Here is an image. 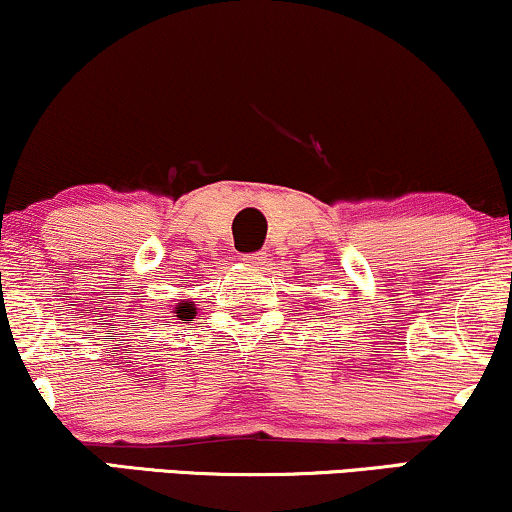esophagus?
Returning <instances> with one entry per match:
<instances>
[{
	"instance_id": "1",
	"label": "esophagus",
	"mask_w": 512,
	"mask_h": 512,
	"mask_svg": "<svg viewBox=\"0 0 512 512\" xmlns=\"http://www.w3.org/2000/svg\"><path fill=\"white\" fill-rule=\"evenodd\" d=\"M244 266H249V268H261V266H266V254H261V251H256V254H244Z\"/></svg>"
}]
</instances>
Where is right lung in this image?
<instances>
[{"label": "right lung", "mask_w": 512, "mask_h": 512, "mask_svg": "<svg viewBox=\"0 0 512 512\" xmlns=\"http://www.w3.org/2000/svg\"><path fill=\"white\" fill-rule=\"evenodd\" d=\"M173 313L178 320H192L197 315V308H194V301H180Z\"/></svg>", "instance_id": "obj_1"}]
</instances>
